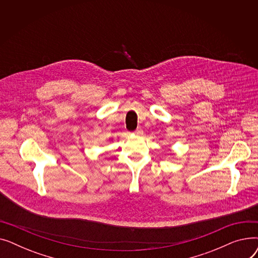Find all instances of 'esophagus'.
<instances>
[{"mask_svg": "<svg viewBox=\"0 0 258 258\" xmlns=\"http://www.w3.org/2000/svg\"><path fill=\"white\" fill-rule=\"evenodd\" d=\"M133 134L134 135H137V136H141V135H143V131L141 128H138V130L135 131Z\"/></svg>", "mask_w": 258, "mask_h": 258, "instance_id": "obj_1", "label": "esophagus"}]
</instances>
